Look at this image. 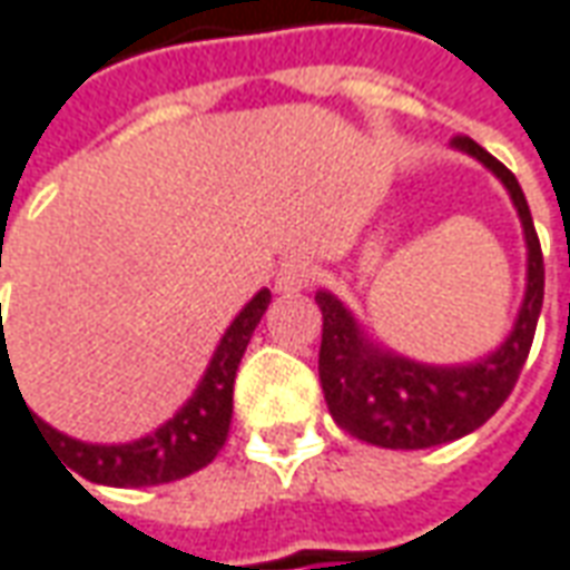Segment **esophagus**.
<instances>
[{
	"label": "esophagus",
	"instance_id": "34e87169",
	"mask_svg": "<svg viewBox=\"0 0 570 570\" xmlns=\"http://www.w3.org/2000/svg\"><path fill=\"white\" fill-rule=\"evenodd\" d=\"M313 278H316V269H313V263H309V261H288V263H282V269L276 273V288L282 294L307 292L309 285H313Z\"/></svg>",
	"mask_w": 570,
	"mask_h": 570
}]
</instances>
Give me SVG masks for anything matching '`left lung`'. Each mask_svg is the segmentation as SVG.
Here are the masks:
<instances>
[{
    "instance_id": "1",
    "label": "left lung",
    "mask_w": 570,
    "mask_h": 570,
    "mask_svg": "<svg viewBox=\"0 0 570 570\" xmlns=\"http://www.w3.org/2000/svg\"><path fill=\"white\" fill-rule=\"evenodd\" d=\"M453 148L481 160L515 204L528 245V288L509 337L465 366H428L384 351L363 335L335 294L316 292L323 309L320 382L328 412L347 434L384 450H425L484 425L512 394L543 307V250L515 173L469 136H453Z\"/></svg>"
}]
</instances>
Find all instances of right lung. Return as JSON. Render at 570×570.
<instances>
[{"label": "right lung", "instance_id": "add662e5", "mask_svg": "<svg viewBox=\"0 0 570 570\" xmlns=\"http://www.w3.org/2000/svg\"><path fill=\"white\" fill-rule=\"evenodd\" d=\"M269 297L273 294L261 288L247 301L245 309L226 328V335L219 337L217 351L210 356V366L195 387V394L158 431L129 443H82L55 431L52 425H46L39 415L27 410L33 425L39 428L42 441H49L52 453L68 462L65 469L82 474L92 484H108V488H155V484H170V481H179V478L204 469L207 462H214V456L226 443L229 422H233L235 372L245 356L247 341L269 307ZM8 372H11V360H8L6 347L2 384H6Z\"/></svg>", "mask_w": 570, "mask_h": 570}]
</instances>
